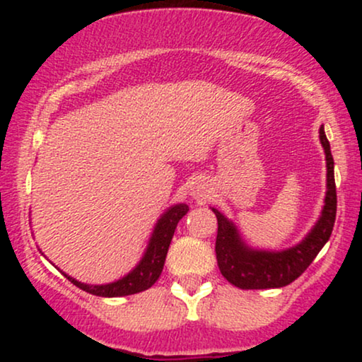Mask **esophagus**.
I'll use <instances>...</instances> for the list:
<instances>
[{"mask_svg": "<svg viewBox=\"0 0 362 362\" xmlns=\"http://www.w3.org/2000/svg\"><path fill=\"white\" fill-rule=\"evenodd\" d=\"M194 195H195V197H202V195H204V194H202L201 187H197V189H195V190H194Z\"/></svg>", "mask_w": 362, "mask_h": 362, "instance_id": "esophagus-1", "label": "esophagus"}]
</instances>
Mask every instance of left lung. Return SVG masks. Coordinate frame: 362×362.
<instances>
[{
  "mask_svg": "<svg viewBox=\"0 0 362 362\" xmlns=\"http://www.w3.org/2000/svg\"><path fill=\"white\" fill-rule=\"evenodd\" d=\"M320 141L327 158V197L322 216L300 245L284 252H257L243 245L235 226L219 211L218 236H216V259L219 271L228 282L240 289H271L288 286L296 281L322 250L334 230L337 214V190L334 178V156L330 151L325 131L320 127Z\"/></svg>",
  "mask_w": 362,
  "mask_h": 362,
  "instance_id": "1",
  "label": "left lung"
}]
</instances>
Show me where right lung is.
Segmentation results:
<instances>
[{
	"mask_svg": "<svg viewBox=\"0 0 362 362\" xmlns=\"http://www.w3.org/2000/svg\"><path fill=\"white\" fill-rule=\"evenodd\" d=\"M189 213V206L185 204H177L161 216V219L158 221L155 231H153L151 242L148 245V250L144 253L143 260L139 262L138 267L134 269L131 274H127L122 279L112 282V284L105 286H88L83 284L71 279L74 286L86 291V293L95 294V296H105V298H115V296H127V294H136L141 291L151 288L153 284L158 281L161 271H163L165 259H167V252L172 242L173 233H175V228L178 221H180L184 216Z\"/></svg>",
	"mask_w": 362,
	"mask_h": 362,
	"instance_id": "add662e5",
	"label": "right lung"
}]
</instances>
